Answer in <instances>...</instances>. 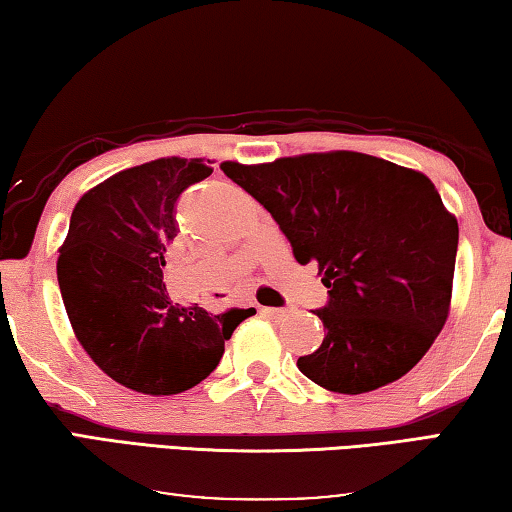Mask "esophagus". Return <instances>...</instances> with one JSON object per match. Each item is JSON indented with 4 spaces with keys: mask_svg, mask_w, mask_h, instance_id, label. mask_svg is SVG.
I'll list each match as a JSON object with an SVG mask.
<instances>
[{
    "mask_svg": "<svg viewBox=\"0 0 512 512\" xmlns=\"http://www.w3.org/2000/svg\"><path fill=\"white\" fill-rule=\"evenodd\" d=\"M263 316H267V318H272V320H279V318H283L286 316V309H272V306H265V309L261 311Z\"/></svg>",
    "mask_w": 512,
    "mask_h": 512,
    "instance_id": "34e87169",
    "label": "esophagus"
}]
</instances>
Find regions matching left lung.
<instances>
[{"label": "left lung", "instance_id": "8db88e82", "mask_svg": "<svg viewBox=\"0 0 512 512\" xmlns=\"http://www.w3.org/2000/svg\"><path fill=\"white\" fill-rule=\"evenodd\" d=\"M222 171L270 212L300 265L318 263L327 334L297 359L322 389L375 391L419 364L451 309L458 219L421 171L355 151Z\"/></svg>", "mask_w": 512, "mask_h": 512}]
</instances>
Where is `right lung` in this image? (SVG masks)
I'll return each instance as SVG.
<instances>
[{"label":"right lung","mask_w":512,"mask_h":512,"mask_svg":"<svg viewBox=\"0 0 512 512\" xmlns=\"http://www.w3.org/2000/svg\"><path fill=\"white\" fill-rule=\"evenodd\" d=\"M210 164V160H208ZM201 157H160L86 192L59 249L57 279L73 332L102 373L132 391L174 396L215 371L254 309L208 313L171 302L162 270L178 235L174 206L208 178Z\"/></svg>","instance_id":"obj_1"}]
</instances>
